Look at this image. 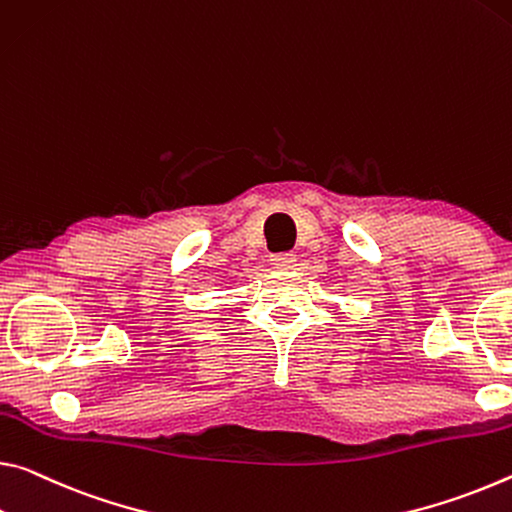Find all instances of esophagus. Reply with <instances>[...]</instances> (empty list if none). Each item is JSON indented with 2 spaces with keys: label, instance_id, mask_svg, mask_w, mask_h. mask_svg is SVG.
Returning <instances> with one entry per match:
<instances>
[{
  "label": "esophagus",
  "instance_id": "34e87169",
  "mask_svg": "<svg viewBox=\"0 0 512 512\" xmlns=\"http://www.w3.org/2000/svg\"><path fill=\"white\" fill-rule=\"evenodd\" d=\"M296 262V257L291 253H280V255H273L271 257V266L273 269H291Z\"/></svg>",
  "mask_w": 512,
  "mask_h": 512
}]
</instances>
